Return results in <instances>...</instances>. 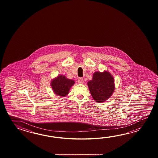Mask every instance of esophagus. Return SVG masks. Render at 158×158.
<instances>
[{"label": "esophagus", "mask_w": 158, "mask_h": 158, "mask_svg": "<svg viewBox=\"0 0 158 158\" xmlns=\"http://www.w3.org/2000/svg\"><path fill=\"white\" fill-rule=\"evenodd\" d=\"M78 82L80 84H83L84 83V79L83 78L80 77L78 78Z\"/></svg>", "instance_id": "34e87169"}]
</instances>
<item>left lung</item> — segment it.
I'll list each match as a JSON object with an SVG mask.
<instances>
[{
    "label": "left lung",
    "instance_id": "left-lung-1",
    "mask_svg": "<svg viewBox=\"0 0 158 158\" xmlns=\"http://www.w3.org/2000/svg\"><path fill=\"white\" fill-rule=\"evenodd\" d=\"M91 95L98 103L107 101L114 91V78L110 73L95 72L87 83Z\"/></svg>",
    "mask_w": 158,
    "mask_h": 158
}]
</instances>
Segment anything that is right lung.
<instances>
[{
	"instance_id": "1",
	"label": "right lung",
	"mask_w": 158,
	"mask_h": 158,
	"mask_svg": "<svg viewBox=\"0 0 158 158\" xmlns=\"http://www.w3.org/2000/svg\"><path fill=\"white\" fill-rule=\"evenodd\" d=\"M74 84V81L67 79L63 75L58 76L51 82L54 93L60 97L66 96L69 93L71 86Z\"/></svg>"
}]
</instances>
